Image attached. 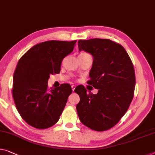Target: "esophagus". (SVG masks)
Returning <instances> with one entry per match:
<instances>
[{
  "label": "esophagus",
  "instance_id": "esophagus-1",
  "mask_svg": "<svg viewBox=\"0 0 155 155\" xmlns=\"http://www.w3.org/2000/svg\"><path fill=\"white\" fill-rule=\"evenodd\" d=\"M71 88H72L73 91H74V90H75V85H72V86H71Z\"/></svg>",
  "mask_w": 155,
  "mask_h": 155
}]
</instances>
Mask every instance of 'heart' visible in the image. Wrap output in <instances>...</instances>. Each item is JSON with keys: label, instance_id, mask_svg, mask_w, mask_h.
Returning a JSON list of instances; mask_svg holds the SVG:
<instances>
[{"label": "heart", "instance_id": "b5f03b06", "mask_svg": "<svg viewBox=\"0 0 155 155\" xmlns=\"http://www.w3.org/2000/svg\"><path fill=\"white\" fill-rule=\"evenodd\" d=\"M81 54H86V53H82Z\"/></svg>", "mask_w": 155, "mask_h": 155}]
</instances>
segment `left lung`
Listing matches in <instances>:
<instances>
[{"mask_svg":"<svg viewBox=\"0 0 155 155\" xmlns=\"http://www.w3.org/2000/svg\"><path fill=\"white\" fill-rule=\"evenodd\" d=\"M78 47L94 57L87 83L98 91L93 94L84 86L75 88L80 98L78 115L90 129L109 130L125 115L134 97V66L124 48L110 39L79 40Z\"/></svg>","mask_w":155,"mask_h":155,"instance_id":"8db88e82","label":"left lung"}]
</instances>
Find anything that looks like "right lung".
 I'll return each instance as SVG.
<instances>
[{"label":"right lung","mask_w":155,"mask_h":155,"mask_svg":"<svg viewBox=\"0 0 155 155\" xmlns=\"http://www.w3.org/2000/svg\"><path fill=\"white\" fill-rule=\"evenodd\" d=\"M73 41H48L31 48L21 57L13 76L16 109L28 125L37 129L54 125L72 93L70 84L49 89L50 75L60 72L63 59L73 51Z\"/></svg>","instance_id":"1"}]
</instances>
